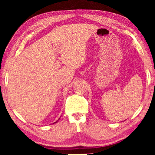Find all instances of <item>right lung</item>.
<instances>
[{
    "instance_id": "1",
    "label": "right lung",
    "mask_w": 155,
    "mask_h": 155,
    "mask_svg": "<svg viewBox=\"0 0 155 155\" xmlns=\"http://www.w3.org/2000/svg\"><path fill=\"white\" fill-rule=\"evenodd\" d=\"M55 123H56V122H55Z\"/></svg>"
}]
</instances>
